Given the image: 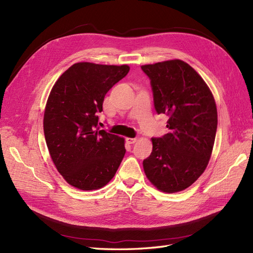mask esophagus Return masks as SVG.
<instances>
[{
    "label": "esophagus",
    "mask_w": 253,
    "mask_h": 253,
    "mask_svg": "<svg viewBox=\"0 0 253 253\" xmlns=\"http://www.w3.org/2000/svg\"><path fill=\"white\" fill-rule=\"evenodd\" d=\"M126 141L127 143H129V144H133V143H135L137 141V138H126Z\"/></svg>",
    "instance_id": "34e87169"
}]
</instances>
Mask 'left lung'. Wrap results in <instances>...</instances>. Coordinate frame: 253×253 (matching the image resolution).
Masks as SVG:
<instances>
[{
	"label": "left lung",
	"instance_id": "obj_1",
	"mask_svg": "<svg viewBox=\"0 0 253 253\" xmlns=\"http://www.w3.org/2000/svg\"><path fill=\"white\" fill-rule=\"evenodd\" d=\"M148 76L157 114L169 117V133L152 138L143 160L149 180L174 193L190 187L208 166L217 128V111L208 85L181 60L141 66Z\"/></svg>",
	"mask_w": 253,
	"mask_h": 253
}]
</instances>
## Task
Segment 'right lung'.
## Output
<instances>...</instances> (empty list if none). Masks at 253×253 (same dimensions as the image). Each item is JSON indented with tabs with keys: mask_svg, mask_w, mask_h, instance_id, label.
<instances>
[{
	"mask_svg": "<svg viewBox=\"0 0 253 253\" xmlns=\"http://www.w3.org/2000/svg\"><path fill=\"white\" fill-rule=\"evenodd\" d=\"M127 65L80 62L52 86L44 112V135L59 173L80 190L104 187L126 154L125 139L98 126L104 96L125 78Z\"/></svg>",
	"mask_w": 253,
	"mask_h": 253,
	"instance_id": "1",
	"label": "right lung"
}]
</instances>
